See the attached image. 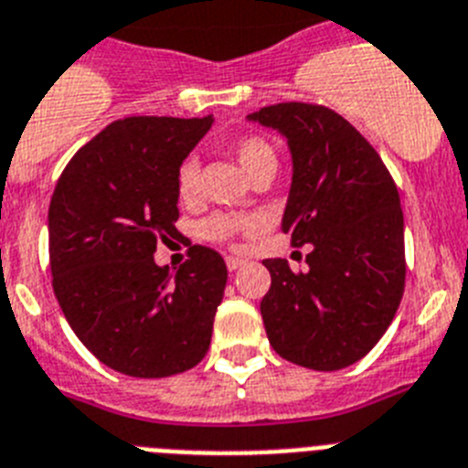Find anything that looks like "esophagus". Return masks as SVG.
<instances>
[{
  "label": "esophagus",
  "mask_w": 468,
  "mask_h": 468,
  "mask_svg": "<svg viewBox=\"0 0 468 468\" xmlns=\"http://www.w3.org/2000/svg\"><path fill=\"white\" fill-rule=\"evenodd\" d=\"M243 265V261L241 258H234V255H227V270H229V272H234V270H239V267Z\"/></svg>",
  "instance_id": "34e87169"
}]
</instances>
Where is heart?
Listing matches in <instances>:
<instances>
[{
	"mask_svg": "<svg viewBox=\"0 0 468 468\" xmlns=\"http://www.w3.org/2000/svg\"><path fill=\"white\" fill-rule=\"evenodd\" d=\"M231 154L255 179L262 173H277V151L261 134H243L231 142ZM175 194L182 203H194L198 198V163L185 158L175 173ZM261 229V219L246 213H215L198 225V237L213 243H231L241 234H253Z\"/></svg>",
	"mask_w": 468,
	"mask_h": 468,
	"instance_id": "heart-1",
	"label": "heart"
}]
</instances>
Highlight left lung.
I'll return each instance as SVG.
<instances>
[{"mask_svg": "<svg viewBox=\"0 0 468 468\" xmlns=\"http://www.w3.org/2000/svg\"><path fill=\"white\" fill-rule=\"evenodd\" d=\"M249 118L289 139L293 182L282 231L291 246H313L305 272L282 258L262 262L272 274L261 303L267 338L293 365L343 369L377 346L400 307V194L377 149L336 111L283 101Z\"/></svg>", "mask_w": 468, "mask_h": 468, "instance_id": "obj_1", "label": "left lung"}]
</instances>
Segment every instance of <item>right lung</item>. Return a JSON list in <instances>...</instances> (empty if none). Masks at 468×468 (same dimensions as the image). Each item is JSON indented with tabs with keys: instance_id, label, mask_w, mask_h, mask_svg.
I'll return each mask as SVG.
<instances>
[{
	"instance_id": "1",
	"label": "right lung",
	"mask_w": 468,
	"mask_h": 468,
	"mask_svg": "<svg viewBox=\"0 0 468 468\" xmlns=\"http://www.w3.org/2000/svg\"><path fill=\"white\" fill-rule=\"evenodd\" d=\"M213 118L132 115L68 161L49 203L56 301L99 362L139 378L173 377L206 357L227 265L206 246L173 274L154 262L179 239L175 173Z\"/></svg>"
}]
</instances>
